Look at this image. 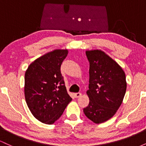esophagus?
Segmentation results:
<instances>
[{
    "mask_svg": "<svg viewBox=\"0 0 146 146\" xmlns=\"http://www.w3.org/2000/svg\"><path fill=\"white\" fill-rule=\"evenodd\" d=\"M74 95H75V98H80V97L82 96V93H75Z\"/></svg>",
    "mask_w": 146,
    "mask_h": 146,
    "instance_id": "obj_1",
    "label": "esophagus"
}]
</instances>
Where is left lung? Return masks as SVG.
I'll list each match as a JSON object with an SVG mask.
<instances>
[{"label": "left lung", "mask_w": 146, "mask_h": 146, "mask_svg": "<svg viewBox=\"0 0 146 146\" xmlns=\"http://www.w3.org/2000/svg\"><path fill=\"white\" fill-rule=\"evenodd\" d=\"M90 64L89 104L85 115L95 123L110 119L121 106L126 91L125 75L115 60L101 50L86 51Z\"/></svg>", "instance_id": "obj_1"}]
</instances>
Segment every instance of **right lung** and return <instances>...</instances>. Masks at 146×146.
Listing matches in <instances>:
<instances>
[{
    "label": "right lung",
    "instance_id": "obj_1",
    "mask_svg": "<svg viewBox=\"0 0 146 146\" xmlns=\"http://www.w3.org/2000/svg\"><path fill=\"white\" fill-rule=\"evenodd\" d=\"M67 55V49L53 50L34 60L25 72V100L42 123L53 124L72 100L60 71Z\"/></svg>",
    "mask_w": 146,
    "mask_h": 146
}]
</instances>
